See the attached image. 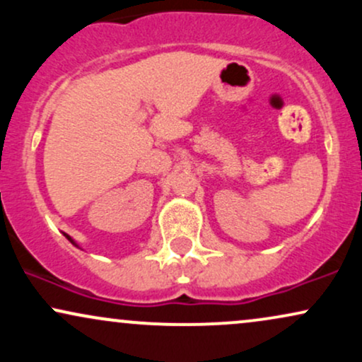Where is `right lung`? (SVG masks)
Returning a JSON list of instances; mask_svg holds the SVG:
<instances>
[{"instance_id":"add662e5","label":"right lung","mask_w":362,"mask_h":362,"mask_svg":"<svg viewBox=\"0 0 362 362\" xmlns=\"http://www.w3.org/2000/svg\"><path fill=\"white\" fill-rule=\"evenodd\" d=\"M64 236H66V238H68V240H69V242H71L73 245H76V243H74V242H73V238H71V236H69V235H66V233H64Z\"/></svg>"}]
</instances>
